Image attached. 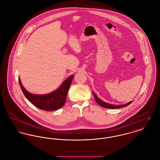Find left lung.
<instances>
[{"mask_svg":"<svg viewBox=\"0 0 160 160\" xmlns=\"http://www.w3.org/2000/svg\"><path fill=\"white\" fill-rule=\"evenodd\" d=\"M93 94H94V97L95 98L96 102L98 103L99 105H100L101 107H103V108H109V109H116V108H122L128 106V105H130V103H132L133 102V101H131L130 102H128L127 103L123 104V105H113V104H110L107 102H105L102 100H101L100 98H98L97 97V96L96 95V94L93 92Z\"/></svg>","mask_w":160,"mask_h":160,"instance_id":"left-lung-1","label":"left lung"}]
</instances>
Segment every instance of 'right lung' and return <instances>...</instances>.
<instances>
[{
  "label": "right lung",
  "instance_id": "obj_1",
  "mask_svg": "<svg viewBox=\"0 0 160 160\" xmlns=\"http://www.w3.org/2000/svg\"><path fill=\"white\" fill-rule=\"evenodd\" d=\"M69 76L56 90L46 94H34L29 92L22 86L19 77V82L25 98L38 108L45 111L57 110L64 105L68 90L74 78Z\"/></svg>",
  "mask_w": 160,
  "mask_h": 160
}]
</instances>
